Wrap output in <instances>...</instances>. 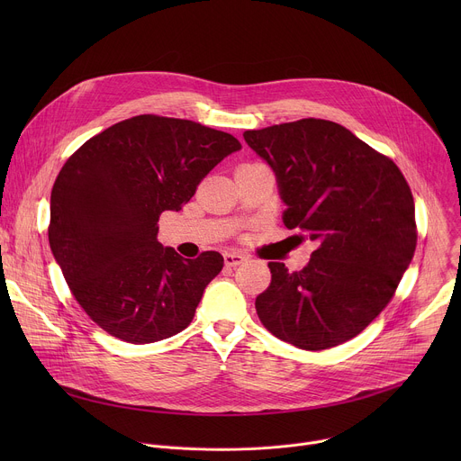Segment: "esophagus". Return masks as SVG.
Masks as SVG:
<instances>
[{
  "mask_svg": "<svg viewBox=\"0 0 461 461\" xmlns=\"http://www.w3.org/2000/svg\"><path fill=\"white\" fill-rule=\"evenodd\" d=\"M244 260H246V257H244L242 253H233V251L224 253V265H226L228 268H235V267L242 265Z\"/></svg>",
  "mask_w": 461,
  "mask_h": 461,
  "instance_id": "obj_1",
  "label": "esophagus"
}]
</instances>
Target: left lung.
Returning <instances> with one entry per match:
<instances>
[{
  "instance_id": "1",
  "label": "left lung",
  "mask_w": 461,
  "mask_h": 461,
  "mask_svg": "<svg viewBox=\"0 0 461 461\" xmlns=\"http://www.w3.org/2000/svg\"><path fill=\"white\" fill-rule=\"evenodd\" d=\"M244 140L276 171L285 226L319 242L299 272L268 262L272 283L255 299L260 322L303 350L356 338L390 303L414 257L409 182L392 158L330 120L244 131Z\"/></svg>"
}]
</instances>
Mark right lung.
Here are the masks:
<instances>
[{
    "label": "right lung",
    "instance_id": "obj_1",
    "mask_svg": "<svg viewBox=\"0 0 461 461\" xmlns=\"http://www.w3.org/2000/svg\"><path fill=\"white\" fill-rule=\"evenodd\" d=\"M240 142L191 120L139 114L78 148L50 193L49 244L84 312L113 338L146 345L193 321L224 267L219 251L184 258L157 240L164 212H178Z\"/></svg>",
    "mask_w": 461,
    "mask_h": 461
}]
</instances>
